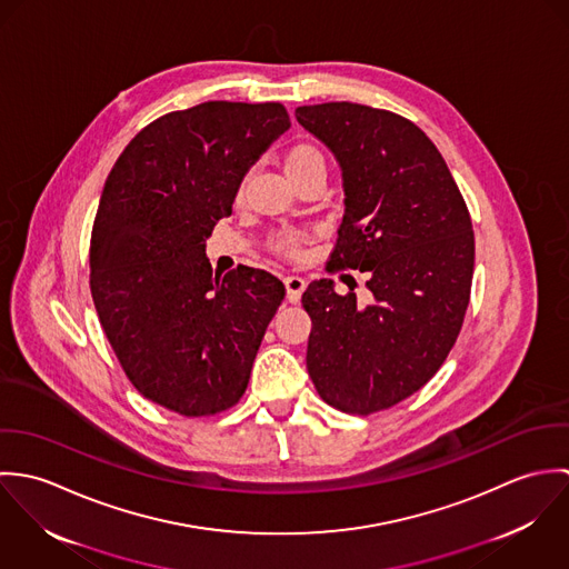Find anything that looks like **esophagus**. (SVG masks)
I'll list each match as a JSON object with an SVG mask.
<instances>
[{
	"mask_svg": "<svg viewBox=\"0 0 569 569\" xmlns=\"http://www.w3.org/2000/svg\"><path fill=\"white\" fill-rule=\"evenodd\" d=\"M284 287H287V300H289L291 305H298L302 291L307 289V282H305V278H300V276H287V278H284Z\"/></svg>",
	"mask_w": 569,
	"mask_h": 569,
	"instance_id": "obj_1",
	"label": "esophagus"
}]
</instances>
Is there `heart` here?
<instances>
[{
	"label": "heart",
	"mask_w": 569,
	"mask_h": 569,
	"mask_svg": "<svg viewBox=\"0 0 569 569\" xmlns=\"http://www.w3.org/2000/svg\"><path fill=\"white\" fill-rule=\"evenodd\" d=\"M284 170L291 181H296L309 172H316V170L326 172L325 156L318 147H313L309 142H298V144L289 147L284 153ZM305 241H307V237L302 232L280 230L269 239V247L280 256L296 258V256H300Z\"/></svg>",
	"instance_id": "b5f03b06"
}]
</instances>
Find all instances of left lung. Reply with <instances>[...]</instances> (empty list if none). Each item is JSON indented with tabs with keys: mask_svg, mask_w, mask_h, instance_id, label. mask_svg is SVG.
Listing matches in <instances>:
<instances>
[{
	"mask_svg": "<svg viewBox=\"0 0 569 569\" xmlns=\"http://www.w3.org/2000/svg\"><path fill=\"white\" fill-rule=\"evenodd\" d=\"M296 118L343 172L328 271L359 269L370 291L363 305L328 278L307 287V368L328 406L370 416L418 392L451 352L471 300V214L436 144L403 116L322 102Z\"/></svg>",
	"mask_w": 569,
	"mask_h": 569,
	"instance_id": "1",
	"label": "left lung"
}]
</instances>
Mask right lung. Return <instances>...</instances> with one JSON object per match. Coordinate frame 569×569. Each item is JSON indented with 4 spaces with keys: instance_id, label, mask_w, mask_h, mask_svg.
<instances>
[{
    "instance_id": "add662e5",
    "label": "right lung",
    "mask_w": 569,
    "mask_h": 569,
    "mask_svg": "<svg viewBox=\"0 0 569 569\" xmlns=\"http://www.w3.org/2000/svg\"><path fill=\"white\" fill-rule=\"evenodd\" d=\"M291 124L280 102L210 100L147 124L113 163L89 243L100 326L133 388L188 418L237 406L284 284L212 273L206 239Z\"/></svg>"
}]
</instances>
